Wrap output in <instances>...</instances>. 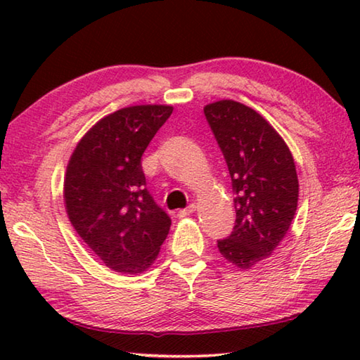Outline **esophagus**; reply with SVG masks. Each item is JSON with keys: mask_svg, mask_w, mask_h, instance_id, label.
Returning a JSON list of instances; mask_svg holds the SVG:
<instances>
[{"mask_svg": "<svg viewBox=\"0 0 360 360\" xmlns=\"http://www.w3.org/2000/svg\"><path fill=\"white\" fill-rule=\"evenodd\" d=\"M195 210H197V205H195V203H192V205H188V206H187V208H184V210H181V211L178 212V216H179V217H186V216H191V214H192V212H193Z\"/></svg>", "mask_w": 360, "mask_h": 360, "instance_id": "1", "label": "esophagus"}]
</instances>
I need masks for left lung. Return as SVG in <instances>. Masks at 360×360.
Here are the masks:
<instances>
[{
  "label": "left lung",
  "instance_id": "left-lung-1",
  "mask_svg": "<svg viewBox=\"0 0 360 360\" xmlns=\"http://www.w3.org/2000/svg\"><path fill=\"white\" fill-rule=\"evenodd\" d=\"M203 111L235 193V227L227 238L217 240V248L225 260L248 270L275 251L295 216L294 157L284 139L254 109L221 100Z\"/></svg>",
  "mask_w": 360,
  "mask_h": 360
}]
</instances>
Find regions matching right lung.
I'll list each match as a JSON object with an SVG mask.
<instances>
[{"mask_svg": "<svg viewBox=\"0 0 360 360\" xmlns=\"http://www.w3.org/2000/svg\"><path fill=\"white\" fill-rule=\"evenodd\" d=\"M172 106L143 105L103 117L79 141L65 178L66 212L85 245L111 270L152 265L172 219L146 188L141 158Z\"/></svg>", "mask_w": 360, "mask_h": 360, "instance_id": "obj_1", "label": "right lung"}]
</instances>
